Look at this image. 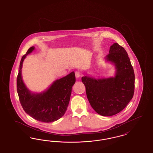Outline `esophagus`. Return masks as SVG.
<instances>
[{
  "label": "esophagus",
  "mask_w": 153,
  "mask_h": 153,
  "mask_svg": "<svg viewBox=\"0 0 153 153\" xmlns=\"http://www.w3.org/2000/svg\"><path fill=\"white\" fill-rule=\"evenodd\" d=\"M75 76L76 79H79V78L80 77V72H75Z\"/></svg>",
  "instance_id": "esophagus-1"
}]
</instances>
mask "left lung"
<instances>
[{"instance_id": "obj_1", "label": "left lung", "mask_w": 153, "mask_h": 153, "mask_svg": "<svg viewBox=\"0 0 153 153\" xmlns=\"http://www.w3.org/2000/svg\"><path fill=\"white\" fill-rule=\"evenodd\" d=\"M105 59L115 66L114 77L96 79L85 76L81 81L91 107L99 115L110 117L122 111L133 97L135 74L127 51L117 43L110 46Z\"/></svg>"}]
</instances>
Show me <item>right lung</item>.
Listing matches in <instances>:
<instances>
[{"label":"right lung","instance_id":"add662e5","mask_svg":"<svg viewBox=\"0 0 153 153\" xmlns=\"http://www.w3.org/2000/svg\"><path fill=\"white\" fill-rule=\"evenodd\" d=\"M34 49V46L30 48L21 60L16 79L17 92L22 108L26 114L39 122H53L60 119L65 113L72 88L76 82L75 74L72 72L56 80L50 87L42 93H31L22 80L21 69L24 59Z\"/></svg>","mask_w":153,"mask_h":153}]
</instances>
